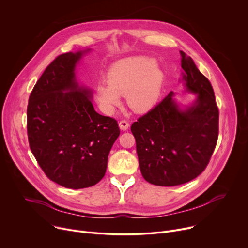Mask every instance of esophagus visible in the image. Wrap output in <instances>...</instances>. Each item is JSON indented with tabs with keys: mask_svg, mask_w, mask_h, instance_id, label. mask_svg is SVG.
I'll list each match as a JSON object with an SVG mask.
<instances>
[{
	"mask_svg": "<svg viewBox=\"0 0 248 248\" xmlns=\"http://www.w3.org/2000/svg\"><path fill=\"white\" fill-rule=\"evenodd\" d=\"M119 126H120V128H121L122 130H126V129L129 127V124H128L127 121L123 120V121H121V122L119 123Z\"/></svg>",
	"mask_w": 248,
	"mask_h": 248,
	"instance_id": "obj_1",
	"label": "esophagus"
}]
</instances>
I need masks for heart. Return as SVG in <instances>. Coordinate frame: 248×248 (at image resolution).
<instances>
[{"label":"heart","instance_id":"heart-1","mask_svg":"<svg viewBox=\"0 0 248 248\" xmlns=\"http://www.w3.org/2000/svg\"><path fill=\"white\" fill-rule=\"evenodd\" d=\"M164 75L156 61L147 57H132L116 62L108 70L107 82L96 88V97L103 111L113 114L126 97L129 108L136 113L149 111L157 103Z\"/></svg>","mask_w":248,"mask_h":248}]
</instances>
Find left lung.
<instances>
[{
	"mask_svg": "<svg viewBox=\"0 0 248 248\" xmlns=\"http://www.w3.org/2000/svg\"><path fill=\"white\" fill-rule=\"evenodd\" d=\"M186 90L197 94L190 107L181 110L173 92L131 124L143 178L160 186L194 180L207 167L219 135V109L208 78L181 51Z\"/></svg>",
	"mask_w": 248,
	"mask_h": 248,
	"instance_id": "left-lung-1",
	"label": "left lung"
}]
</instances>
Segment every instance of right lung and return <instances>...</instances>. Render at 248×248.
<instances>
[{
    "mask_svg": "<svg viewBox=\"0 0 248 248\" xmlns=\"http://www.w3.org/2000/svg\"><path fill=\"white\" fill-rule=\"evenodd\" d=\"M87 51L58 56L35 84L27 106L32 154L48 179L73 189L103 179L120 135L118 122L98 114L92 91L76 79V64Z\"/></svg>",
    "mask_w": 248,
    "mask_h": 248,
    "instance_id": "obj_1",
    "label": "right lung"
}]
</instances>
